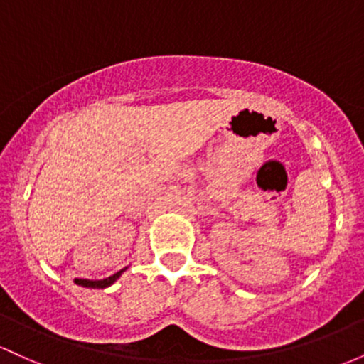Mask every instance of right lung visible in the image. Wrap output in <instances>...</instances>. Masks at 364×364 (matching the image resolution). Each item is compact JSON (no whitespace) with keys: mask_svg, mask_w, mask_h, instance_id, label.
I'll return each instance as SVG.
<instances>
[{"mask_svg":"<svg viewBox=\"0 0 364 364\" xmlns=\"http://www.w3.org/2000/svg\"><path fill=\"white\" fill-rule=\"evenodd\" d=\"M126 269H127V267H124V269L117 271V273L112 274V277H109V278H103V279H85V278H75L74 282L77 283V285L86 287V289H107V287H110L112 283L117 282V278L121 277V274H122L124 271H126Z\"/></svg>","mask_w":364,"mask_h":364,"instance_id":"1","label":"right lung"}]
</instances>
